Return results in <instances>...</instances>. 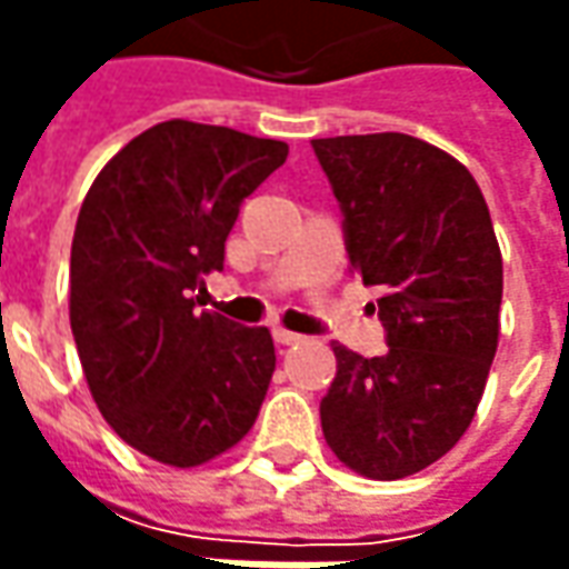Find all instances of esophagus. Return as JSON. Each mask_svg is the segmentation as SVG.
I'll return each instance as SVG.
<instances>
[{
	"instance_id": "obj_1",
	"label": "esophagus",
	"mask_w": 569,
	"mask_h": 569,
	"mask_svg": "<svg viewBox=\"0 0 569 569\" xmlns=\"http://www.w3.org/2000/svg\"><path fill=\"white\" fill-rule=\"evenodd\" d=\"M272 336L278 345H297V341H300V336H297V332H288V329H274Z\"/></svg>"
}]
</instances>
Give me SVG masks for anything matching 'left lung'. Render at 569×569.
Instances as JSON below:
<instances>
[{
	"label": "left lung",
	"mask_w": 569,
	"mask_h": 569,
	"mask_svg": "<svg viewBox=\"0 0 569 569\" xmlns=\"http://www.w3.org/2000/svg\"><path fill=\"white\" fill-rule=\"evenodd\" d=\"M341 208L351 272L380 284L386 355L332 345L319 421L345 466L377 481L427 469L481 402L503 297L491 211L466 167L402 132L313 139Z\"/></svg>",
	"instance_id": "8db88e82"
}]
</instances>
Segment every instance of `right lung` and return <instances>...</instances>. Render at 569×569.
I'll list each match as a JSON object with an SVG mask.
<instances>
[{
	"label": "right lung",
	"mask_w": 569,
	"mask_h": 569,
	"mask_svg": "<svg viewBox=\"0 0 569 569\" xmlns=\"http://www.w3.org/2000/svg\"><path fill=\"white\" fill-rule=\"evenodd\" d=\"M288 144L167 120L103 167L78 211L69 319L107 425L144 456L189 469L256 425L274 370L266 326L199 310L224 269L240 202Z\"/></svg>",
	"instance_id": "add662e5"
}]
</instances>
